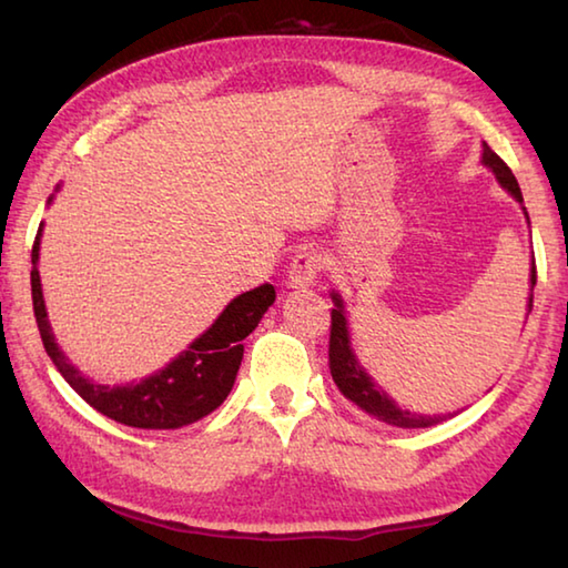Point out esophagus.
Returning <instances> with one entry per match:
<instances>
[{"label": "esophagus", "mask_w": 568, "mask_h": 568, "mask_svg": "<svg viewBox=\"0 0 568 568\" xmlns=\"http://www.w3.org/2000/svg\"><path fill=\"white\" fill-rule=\"evenodd\" d=\"M321 267H323L321 253H315V250H301V253L293 257L287 283H291V287H311L315 285V281H318Z\"/></svg>", "instance_id": "34e87169"}]
</instances>
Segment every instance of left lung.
<instances>
[{"instance_id":"obj_1","label":"left lung","mask_w":568,"mask_h":568,"mask_svg":"<svg viewBox=\"0 0 568 568\" xmlns=\"http://www.w3.org/2000/svg\"><path fill=\"white\" fill-rule=\"evenodd\" d=\"M480 165L488 168L494 172V178L498 185H501L508 195H511L518 205L524 210V217L528 223V213L524 207V195H521V187H518V182L514 178V172L506 168V162L496 155V152L486 145V142H480ZM531 227V223H528ZM528 303H526V318L528 313H531L534 307V285H536V263L531 257V273H528ZM333 297V311H331V348H328V368H331V376L335 381V386L343 393L345 398L351 403H355L361 410L368 413V416L378 418L383 423H388V426H396V428H428V426H436V423H444L448 418L458 416L460 410L454 413H418V410H408L398 406L396 400H393L386 390H383L368 371L363 368L358 355H355L353 345H351V328H348V313H345V303H343V295L338 291H331Z\"/></svg>"}]
</instances>
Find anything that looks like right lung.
<instances>
[{"instance_id": "add662e5", "label": "right lung", "mask_w": 568, "mask_h": 568, "mask_svg": "<svg viewBox=\"0 0 568 568\" xmlns=\"http://www.w3.org/2000/svg\"><path fill=\"white\" fill-rule=\"evenodd\" d=\"M54 192H60V185L54 187ZM54 192L47 200V205H52ZM42 227L44 223L37 230L32 247V303L37 328H40L44 351L57 365V371L94 410L132 428L170 430L190 426V423L205 418L217 406H223V400L235 386L245 351L243 341L257 328L267 307L275 303V287L271 283L233 297L213 325L175 355L165 368L140 381L108 386V383L84 376L54 341L50 318H47L40 267H37L40 265Z\"/></svg>"}]
</instances>
